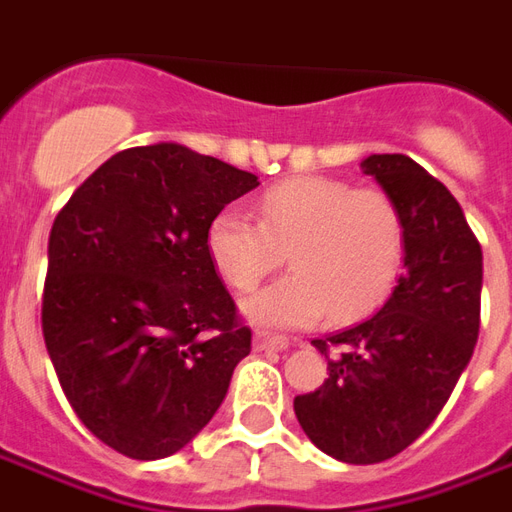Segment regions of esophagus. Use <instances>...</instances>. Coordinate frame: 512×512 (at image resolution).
I'll return each mask as SVG.
<instances>
[{
  "label": "esophagus",
  "mask_w": 512,
  "mask_h": 512,
  "mask_svg": "<svg viewBox=\"0 0 512 512\" xmlns=\"http://www.w3.org/2000/svg\"><path fill=\"white\" fill-rule=\"evenodd\" d=\"M288 345H290V337H285V334H274V332L255 334L257 351H282V348H288Z\"/></svg>",
  "instance_id": "obj_1"
}]
</instances>
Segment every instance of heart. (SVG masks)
<instances>
[{
  "instance_id": "obj_1",
  "label": "heart",
  "mask_w": 512,
  "mask_h": 512,
  "mask_svg": "<svg viewBox=\"0 0 512 512\" xmlns=\"http://www.w3.org/2000/svg\"><path fill=\"white\" fill-rule=\"evenodd\" d=\"M205 249L233 290H252L288 255L293 274L244 301L249 321L299 329L332 315L345 323L392 293L406 257V222L386 191L299 175L260 194L257 224L235 211L216 213Z\"/></svg>"
}]
</instances>
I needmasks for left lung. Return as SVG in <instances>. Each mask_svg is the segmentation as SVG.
I'll use <instances>...</instances> for the list:
<instances>
[{
	"label": "left lung",
	"mask_w": 512,
	"mask_h": 512,
	"mask_svg": "<svg viewBox=\"0 0 512 512\" xmlns=\"http://www.w3.org/2000/svg\"><path fill=\"white\" fill-rule=\"evenodd\" d=\"M362 169L403 213V274L376 315L312 343L329 378L293 411L318 450L365 466L406 450L450 400L480 332L483 249L458 200L414 158L367 156Z\"/></svg>",
	"instance_id": "left-lung-1"
}]
</instances>
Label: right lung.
<instances>
[{
	"mask_svg": "<svg viewBox=\"0 0 512 512\" xmlns=\"http://www.w3.org/2000/svg\"><path fill=\"white\" fill-rule=\"evenodd\" d=\"M255 186L252 172L158 142L115 153L57 213L43 340L76 417L112 450H183L252 351L205 233Z\"/></svg>",
	"mask_w": 512,
	"mask_h": 512,
	"instance_id": "1",
	"label": "right lung"
}]
</instances>
